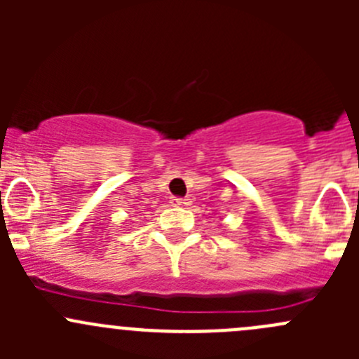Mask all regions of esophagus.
<instances>
[{"label": "esophagus", "instance_id": "34e87169", "mask_svg": "<svg viewBox=\"0 0 359 359\" xmlns=\"http://www.w3.org/2000/svg\"><path fill=\"white\" fill-rule=\"evenodd\" d=\"M170 203H172V206H180V205H186V200H182V198H172Z\"/></svg>", "mask_w": 359, "mask_h": 359}]
</instances>
